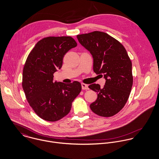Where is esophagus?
<instances>
[{
	"label": "esophagus",
	"mask_w": 159,
	"mask_h": 159,
	"mask_svg": "<svg viewBox=\"0 0 159 159\" xmlns=\"http://www.w3.org/2000/svg\"><path fill=\"white\" fill-rule=\"evenodd\" d=\"M82 90H89V87L85 84H82Z\"/></svg>",
	"instance_id": "1"
}]
</instances>
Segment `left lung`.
Returning <instances> with one entry per match:
<instances>
[{
  "instance_id": "1",
  "label": "left lung",
  "mask_w": 159,
  "mask_h": 159,
  "mask_svg": "<svg viewBox=\"0 0 159 159\" xmlns=\"http://www.w3.org/2000/svg\"><path fill=\"white\" fill-rule=\"evenodd\" d=\"M77 37L92 55L93 71L104 74L106 79L103 88L96 84L89 86L98 94L90 109L99 116L112 117L125 105L133 85L132 64L127 50L120 42L105 32L93 31Z\"/></svg>"
}]
</instances>
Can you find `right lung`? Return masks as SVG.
I'll return each instance as SVG.
<instances>
[{"label": "right lung", "instance_id": "1", "mask_svg": "<svg viewBox=\"0 0 159 159\" xmlns=\"http://www.w3.org/2000/svg\"><path fill=\"white\" fill-rule=\"evenodd\" d=\"M77 45L70 36L47 37L39 40L29 54L23 70L22 87L30 106L41 119L58 121L70 112L82 90L80 82H53L64 55Z\"/></svg>", "mask_w": 159, "mask_h": 159}]
</instances>
